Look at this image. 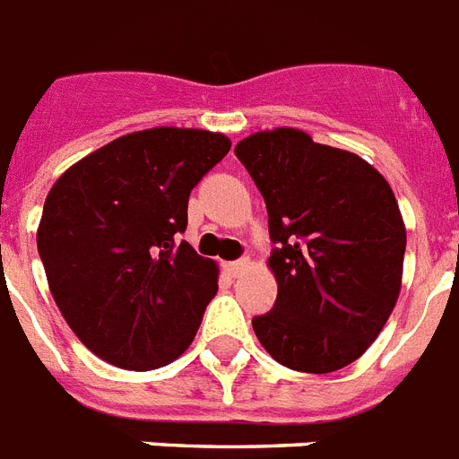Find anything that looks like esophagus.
<instances>
[{"label": "esophagus", "mask_w": 459, "mask_h": 459, "mask_svg": "<svg viewBox=\"0 0 459 459\" xmlns=\"http://www.w3.org/2000/svg\"><path fill=\"white\" fill-rule=\"evenodd\" d=\"M247 266H249V259H238V262L223 264V268H226V273L229 275H240Z\"/></svg>", "instance_id": "1"}]
</instances>
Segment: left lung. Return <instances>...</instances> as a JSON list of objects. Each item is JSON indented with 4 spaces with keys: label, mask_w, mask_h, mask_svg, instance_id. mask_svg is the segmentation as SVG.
Wrapping results in <instances>:
<instances>
[{
    "label": "left lung",
    "mask_w": 459,
    "mask_h": 459,
    "mask_svg": "<svg viewBox=\"0 0 459 459\" xmlns=\"http://www.w3.org/2000/svg\"><path fill=\"white\" fill-rule=\"evenodd\" d=\"M236 155L264 195L273 308L252 318L290 370L334 372L360 359L401 292L405 226L391 186L353 152L299 129L252 134Z\"/></svg>",
    "instance_id": "8db88e82"
}]
</instances>
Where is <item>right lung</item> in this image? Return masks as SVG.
<instances>
[{
	"mask_svg": "<svg viewBox=\"0 0 459 459\" xmlns=\"http://www.w3.org/2000/svg\"><path fill=\"white\" fill-rule=\"evenodd\" d=\"M230 141L200 129L126 134L70 167L37 230L51 294L87 349L125 370L181 356L217 294V264L181 233L188 197Z\"/></svg>",
	"mask_w": 459,
	"mask_h": 459,
	"instance_id": "obj_1",
	"label": "right lung"
}]
</instances>
